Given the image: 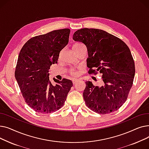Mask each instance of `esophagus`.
Here are the masks:
<instances>
[{
	"label": "esophagus",
	"mask_w": 149,
	"mask_h": 149,
	"mask_svg": "<svg viewBox=\"0 0 149 149\" xmlns=\"http://www.w3.org/2000/svg\"><path fill=\"white\" fill-rule=\"evenodd\" d=\"M77 81H78V80H77V79H74V80H72V83H73V84H75Z\"/></svg>",
	"instance_id": "34e87169"
}]
</instances>
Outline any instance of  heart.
<instances>
[{"label":"heart","mask_w":149,"mask_h":149,"mask_svg":"<svg viewBox=\"0 0 149 149\" xmlns=\"http://www.w3.org/2000/svg\"><path fill=\"white\" fill-rule=\"evenodd\" d=\"M81 46H83V45L81 44V43H77V44H75L74 46H73V49H78L79 48H80V47H81ZM70 74L72 75V76H76L77 75L78 73H77V71L74 69H71L70 70Z\"/></svg>","instance_id":"1"}]
</instances>
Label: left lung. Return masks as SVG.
Segmentation results:
<instances>
[{"label": "left lung", "mask_w": 149, "mask_h": 149, "mask_svg": "<svg viewBox=\"0 0 149 149\" xmlns=\"http://www.w3.org/2000/svg\"><path fill=\"white\" fill-rule=\"evenodd\" d=\"M73 39L86 46L88 73H100L103 83L99 87L91 81L86 82L83 93L86 105L100 114L117 111L127 98L135 73L129 47L117 37L94 28L77 30Z\"/></svg>", "instance_id": "obj_1"}]
</instances>
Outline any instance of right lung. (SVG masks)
Returning <instances> with one entry per match:
<instances>
[{
  "label": "right lung",
  "instance_id": "add662e5",
  "mask_svg": "<svg viewBox=\"0 0 149 149\" xmlns=\"http://www.w3.org/2000/svg\"><path fill=\"white\" fill-rule=\"evenodd\" d=\"M70 29L54 30L31 38L21 49L15 78L26 104L37 112L57 111L65 104L72 86L70 80L63 79L53 85L49 79L52 64L57 63L59 54L69 42Z\"/></svg>",
  "mask_w": 149,
  "mask_h": 149
}]
</instances>
